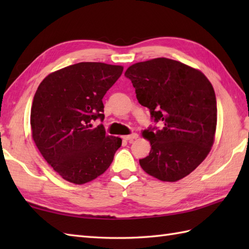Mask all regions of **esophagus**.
Returning <instances> with one entry per match:
<instances>
[{"mask_svg":"<svg viewBox=\"0 0 249 249\" xmlns=\"http://www.w3.org/2000/svg\"><path fill=\"white\" fill-rule=\"evenodd\" d=\"M137 138H138V135H137L136 133H133L131 135L124 136V137H123V139H124V140H126V141H129V142H131V141L135 140V139H137Z\"/></svg>","mask_w":249,"mask_h":249,"instance_id":"esophagus-1","label":"esophagus"}]
</instances>
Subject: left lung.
Segmentation results:
<instances>
[{
	"mask_svg": "<svg viewBox=\"0 0 249 249\" xmlns=\"http://www.w3.org/2000/svg\"><path fill=\"white\" fill-rule=\"evenodd\" d=\"M125 77L139 104L161 125L143 131L152 147L149 156L139 160L141 168L163 182L188 176L214 142L217 106L212 84L200 71L166 57L136 63Z\"/></svg>",
	"mask_w": 249,
	"mask_h": 249,
	"instance_id": "obj_1",
	"label": "left lung"
}]
</instances>
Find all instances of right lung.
Listing matches in <instances>:
<instances>
[{"mask_svg": "<svg viewBox=\"0 0 249 249\" xmlns=\"http://www.w3.org/2000/svg\"><path fill=\"white\" fill-rule=\"evenodd\" d=\"M123 67L82 62L47 76L31 108L32 137L47 162L66 181L84 184L103 174L122 144L106 136L103 98Z\"/></svg>", "mask_w": 249, "mask_h": 249, "instance_id": "right-lung-1", "label": "right lung"}]
</instances>
